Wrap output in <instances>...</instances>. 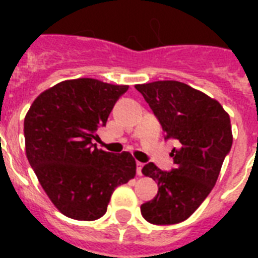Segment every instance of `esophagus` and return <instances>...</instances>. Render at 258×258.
<instances>
[{
  "instance_id": "1",
  "label": "esophagus",
  "mask_w": 258,
  "mask_h": 258,
  "mask_svg": "<svg viewBox=\"0 0 258 258\" xmlns=\"http://www.w3.org/2000/svg\"><path fill=\"white\" fill-rule=\"evenodd\" d=\"M143 166H145V163L137 162V172L139 174V175H142V169H143Z\"/></svg>"
}]
</instances>
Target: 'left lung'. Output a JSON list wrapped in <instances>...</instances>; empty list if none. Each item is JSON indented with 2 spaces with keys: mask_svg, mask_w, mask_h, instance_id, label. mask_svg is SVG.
<instances>
[{
  "mask_svg": "<svg viewBox=\"0 0 258 258\" xmlns=\"http://www.w3.org/2000/svg\"><path fill=\"white\" fill-rule=\"evenodd\" d=\"M165 131L174 139V167L158 169L153 162L142 172L158 183V194L141 206L146 221L154 225L179 224L187 220L212 191L230 149V117L222 105L201 91L174 80L139 84Z\"/></svg>",
  "mask_w": 258,
  "mask_h": 258,
  "instance_id": "obj_1",
  "label": "left lung"
}]
</instances>
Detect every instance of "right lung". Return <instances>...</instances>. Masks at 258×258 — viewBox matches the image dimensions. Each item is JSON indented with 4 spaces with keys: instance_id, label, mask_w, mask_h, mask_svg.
Masks as SVG:
<instances>
[{
    "instance_id": "right-lung-1",
    "label": "right lung",
    "mask_w": 258,
    "mask_h": 258,
    "mask_svg": "<svg viewBox=\"0 0 258 258\" xmlns=\"http://www.w3.org/2000/svg\"><path fill=\"white\" fill-rule=\"evenodd\" d=\"M127 86L95 79L67 80L46 89L24 120L26 157L38 182L64 216L95 221L107 212L113 190L135 176L130 153L93 145Z\"/></svg>"
}]
</instances>
